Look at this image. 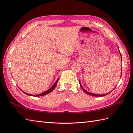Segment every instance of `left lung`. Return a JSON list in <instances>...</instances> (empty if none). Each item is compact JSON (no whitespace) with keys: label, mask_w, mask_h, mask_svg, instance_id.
<instances>
[{"label":"left lung","mask_w":133,"mask_h":133,"mask_svg":"<svg viewBox=\"0 0 133 133\" xmlns=\"http://www.w3.org/2000/svg\"><path fill=\"white\" fill-rule=\"evenodd\" d=\"M120 55H121V53H120ZM79 83H80V82H79ZM80 86H81V89L83 90V91L85 92H86V94H89V95H92V96H105V95H108V94H109V93H111L112 91H111L110 92H109V93H108V94H104V95H97V94H92V93H90V92H87V91H86V90L84 89L83 87H82V86H81V83H80Z\"/></svg>","instance_id":"8db88e82"}]
</instances>
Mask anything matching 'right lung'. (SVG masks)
Here are the masks:
<instances>
[{"label": "right lung", "mask_w": 133, "mask_h": 133, "mask_svg": "<svg viewBox=\"0 0 133 133\" xmlns=\"http://www.w3.org/2000/svg\"><path fill=\"white\" fill-rule=\"evenodd\" d=\"M58 81H59V79H57V81H56V82L54 83V85L52 86V87H51V88L49 89V90H47V91H46L45 92H43V93H41V94H38V95H30V94H27V93H26V92H25L24 91H22V90H21V91L23 92L24 93H25V94H26V95H29V96H43V95H46V94H48V93H50V92H51V91H52V90L55 89V87H56V86L57 85V82H58Z\"/></svg>", "instance_id": "1"}]
</instances>
